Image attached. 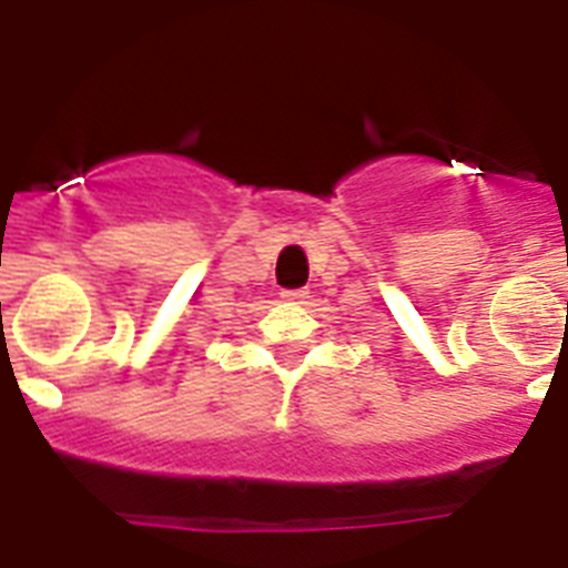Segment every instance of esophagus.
Wrapping results in <instances>:
<instances>
[{"label":"esophagus","mask_w":568,"mask_h":568,"mask_svg":"<svg viewBox=\"0 0 568 568\" xmlns=\"http://www.w3.org/2000/svg\"><path fill=\"white\" fill-rule=\"evenodd\" d=\"M281 298L293 301V304H304L310 298V293L307 290H287V293H281Z\"/></svg>","instance_id":"esophagus-1"}]
</instances>
